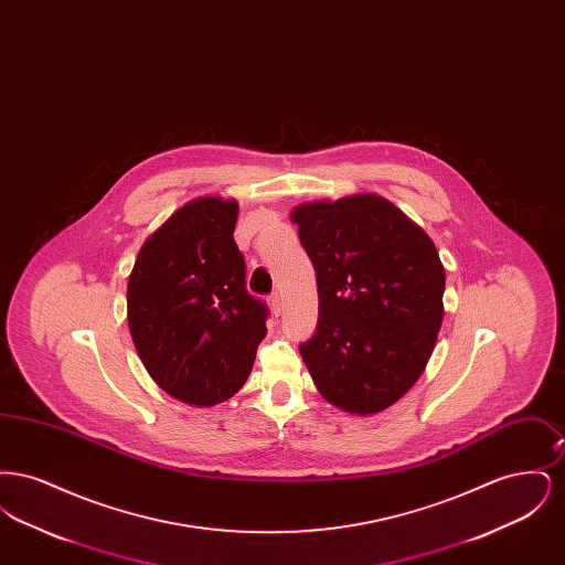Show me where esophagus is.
I'll list each match as a JSON object with an SVG mask.
<instances>
[{
	"label": "esophagus",
	"instance_id": "1",
	"mask_svg": "<svg viewBox=\"0 0 565 565\" xmlns=\"http://www.w3.org/2000/svg\"><path fill=\"white\" fill-rule=\"evenodd\" d=\"M269 305L270 311H273V316H279V313L284 311V302H281V296L277 295V292L269 296Z\"/></svg>",
	"mask_w": 565,
	"mask_h": 565
}]
</instances>
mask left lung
Wrapping results in <instances>:
<instances>
[{
	"mask_svg": "<svg viewBox=\"0 0 565 565\" xmlns=\"http://www.w3.org/2000/svg\"><path fill=\"white\" fill-rule=\"evenodd\" d=\"M316 267L320 316L298 345L323 398L371 415L424 373L440 322L445 269L430 237L390 201L355 194L292 212Z\"/></svg>",
	"mask_w": 565,
	"mask_h": 565,
	"instance_id": "1",
	"label": "left lung"
}]
</instances>
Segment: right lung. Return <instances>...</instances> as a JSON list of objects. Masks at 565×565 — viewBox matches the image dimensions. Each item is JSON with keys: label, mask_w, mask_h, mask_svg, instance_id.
<instances>
[{"label": "right lung", "mask_w": 565, "mask_h": 565, "mask_svg": "<svg viewBox=\"0 0 565 565\" xmlns=\"http://www.w3.org/2000/svg\"><path fill=\"white\" fill-rule=\"evenodd\" d=\"M237 203L201 196L141 245L127 288L137 353L162 390L214 406L242 390L267 334L269 307L245 288Z\"/></svg>", "instance_id": "add662e5"}]
</instances>
